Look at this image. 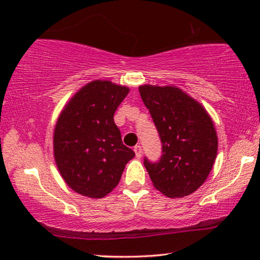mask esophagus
<instances>
[{
	"mask_svg": "<svg viewBox=\"0 0 260 260\" xmlns=\"http://www.w3.org/2000/svg\"><path fill=\"white\" fill-rule=\"evenodd\" d=\"M134 151H135V154H136V157H141V156H142V147H141V145H136V147L134 148Z\"/></svg>",
	"mask_w": 260,
	"mask_h": 260,
	"instance_id": "esophagus-1",
	"label": "esophagus"
}]
</instances>
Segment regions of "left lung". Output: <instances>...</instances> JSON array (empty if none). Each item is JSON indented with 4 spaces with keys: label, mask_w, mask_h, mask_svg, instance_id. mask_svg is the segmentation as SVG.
<instances>
[{
    "label": "left lung",
    "mask_w": 260,
    "mask_h": 260,
    "mask_svg": "<svg viewBox=\"0 0 260 260\" xmlns=\"http://www.w3.org/2000/svg\"><path fill=\"white\" fill-rule=\"evenodd\" d=\"M162 142L157 162L144 157L151 182L168 198L194 193L207 179L218 151L214 124L204 106L175 86H140Z\"/></svg>",
    "instance_id": "1"
}]
</instances>
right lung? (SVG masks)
<instances>
[{
	"mask_svg": "<svg viewBox=\"0 0 260 260\" xmlns=\"http://www.w3.org/2000/svg\"><path fill=\"white\" fill-rule=\"evenodd\" d=\"M127 93L129 88L111 81H91L60 113L53 137L54 158L67 186L78 194L104 198L134 158L113 120Z\"/></svg>",
	"mask_w": 260,
	"mask_h": 260,
	"instance_id": "1",
	"label": "right lung"
}]
</instances>
